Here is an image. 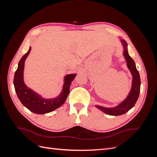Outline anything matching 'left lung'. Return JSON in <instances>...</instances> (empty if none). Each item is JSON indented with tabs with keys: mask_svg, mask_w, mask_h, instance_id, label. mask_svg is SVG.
Returning a JSON list of instances; mask_svg holds the SVG:
<instances>
[{
	"mask_svg": "<svg viewBox=\"0 0 157 157\" xmlns=\"http://www.w3.org/2000/svg\"><path fill=\"white\" fill-rule=\"evenodd\" d=\"M122 44L124 47V56L126 61L128 68L130 71L131 74L132 75V88L129 94L128 95L127 98L124 101H122L119 105L115 107H104L99 105H96V107L101 110L103 113H105L107 115H112V116H118L121 115L123 114L126 113L128 111L131 109L135 105V104L139 98V95L140 92V85H141V80L138 71L137 70L136 64L134 61L129 56V54L127 50V43L126 42L122 39L121 40Z\"/></svg>",
	"mask_w": 157,
	"mask_h": 157,
	"instance_id": "left-lung-1",
	"label": "left lung"
}]
</instances>
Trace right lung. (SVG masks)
Masks as SVG:
<instances>
[{
    "instance_id": "obj_1",
    "label": "right lung",
    "mask_w": 157,
    "mask_h": 157,
    "mask_svg": "<svg viewBox=\"0 0 157 157\" xmlns=\"http://www.w3.org/2000/svg\"><path fill=\"white\" fill-rule=\"evenodd\" d=\"M31 50V47L19 61L17 69L14 75L13 85L17 96L23 105L31 112L42 115L53 111L63 105L69 95L71 82L77 74H69L65 76L63 89L58 96L52 99L42 98L39 94L28 88L23 81L25 61L29 54Z\"/></svg>"
}]
</instances>
